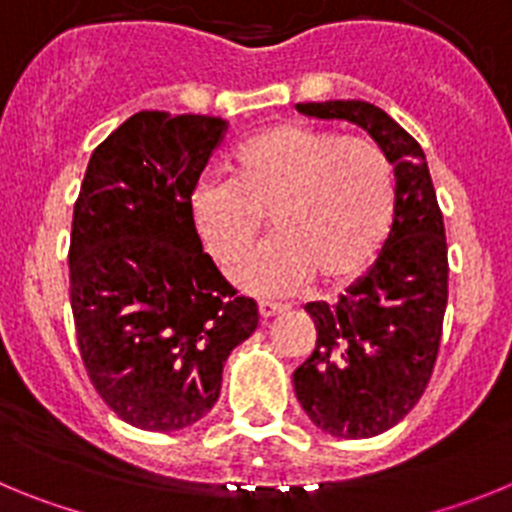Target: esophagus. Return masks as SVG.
Returning a JSON list of instances; mask_svg holds the SVG:
<instances>
[{
	"label": "esophagus",
	"instance_id": "1",
	"mask_svg": "<svg viewBox=\"0 0 512 512\" xmlns=\"http://www.w3.org/2000/svg\"><path fill=\"white\" fill-rule=\"evenodd\" d=\"M284 310H287V307L279 305V302H269V300H261V302H259V315H261V320L277 318V315H282Z\"/></svg>",
	"mask_w": 512,
	"mask_h": 512
}]
</instances>
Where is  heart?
Here are the masks:
<instances>
[{"instance_id": "heart-1", "label": "heart", "mask_w": 512, "mask_h": 512, "mask_svg": "<svg viewBox=\"0 0 512 512\" xmlns=\"http://www.w3.org/2000/svg\"><path fill=\"white\" fill-rule=\"evenodd\" d=\"M397 207L395 169L369 140L300 122L248 135L233 174L210 171L192 192V223L217 261L235 259L269 212L274 235L228 269L248 295H284L320 274L343 282L372 264Z\"/></svg>"}]
</instances>
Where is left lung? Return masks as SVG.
I'll use <instances>...</instances> for the list:
<instances>
[{
	"instance_id": "obj_1",
	"label": "left lung",
	"mask_w": 512,
	"mask_h": 512,
	"mask_svg": "<svg viewBox=\"0 0 512 512\" xmlns=\"http://www.w3.org/2000/svg\"><path fill=\"white\" fill-rule=\"evenodd\" d=\"M297 112L351 122L395 169L390 235L336 305L307 302L318 341L295 372L297 400L320 431L372 438L415 408L436 364L449 300L443 215L423 148L387 112L361 99L300 102Z\"/></svg>"
}]
</instances>
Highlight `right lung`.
Listing matches in <instances>:
<instances>
[{"label": "right lung", "mask_w": 512, "mask_h": 512, "mask_svg": "<svg viewBox=\"0 0 512 512\" xmlns=\"http://www.w3.org/2000/svg\"><path fill=\"white\" fill-rule=\"evenodd\" d=\"M228 122L143 110L94 148L71 230L81 359L125 423L171 433L205 418L223 366L259 325L192 223V192Z\"/></svg>", "instance_id": "obj_1"}]
</instances>
